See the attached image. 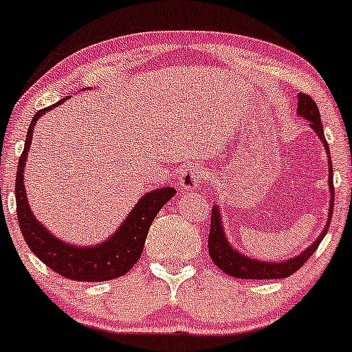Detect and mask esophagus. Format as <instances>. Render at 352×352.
Wrapping results in <instances>:
<instances>
[{"mask_svg": "<svg viewBox=\"0 0 352 352\" xmlns=\"http://www.w3.org/2000/svg\"><path fill=\"white\" fill-rule=\"evenodd\" d=\"M203 176V169L198 164H188L184 166L183 171H181V177H179V184L184 191H191L201 183Z\"/></svg>", "mask_w": 352, "mask_h": 352, "instance_id": "esophagus-1", "label": "esophagus"}]
</instances>
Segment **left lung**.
Here are the masks:
<instances>
[{
	"label": "left lung",
	"mask_w": 352,
	"mask_h": 352,
	"mask_svg": "<svg viewBox=\"0 0 352 352\" xmlns=\"http://www.w3.org/2000/svg\"><path fill=\"white\" fill-rule=\"evenodd\" d=\"M298 115L310 122L309 125L315 130L318 139L322 140L325 152L331 154V152H329V144L324 135V129H322L318 107L315 104V101L311 100L309 95H305V93H300L298 95ZM329 190H331V203H329L327 226L324 227L322 234L315 239L314 244L309 245V249H305L302 254L292 257V259L281 261V263H266V261H257V259H252V257L244 256L242 252L235 251L226 237V230H223L222 227V217H220L219 206L213 205L212 219H210V235H208L210 257H212L213 263H215L223 273H227L229 276H234V278H241V280H280V278L292 276V274L295 273V271H298L300 267L309 261V257L314 254L315 249L318 248L320 241L324 239V235L327 234L329 223H331L332 210H334V181H332L331 157H329Z\"/></svg>",
	"instance_id": "1"
}]
</instances>
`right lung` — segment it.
<instances>
[{"label": "right lung", "mask_w": 352, "mask_h": 352, "mask_svg": "<svg viewBox=\"0 0 352 352\" xmlns=\"http://www.w3.org/2000/svg\"><path fill=\"white\" fill-rule=\"evenodd\" d=\"M64 101H66V98L54 103L52 107L37 111L32 118L30 126H28L25 149L21 152L20 161H18L16 184H14L18 223H20V230L30 251L57 274L67 278V280L88 281V283L89 281H110L123 276L139 261L152 220L155 219L159 210L164 206V203H168L175 197L176 190L173 186H166L144 195L139 203L133 206L132 212L129 213V217L123 220L118 230L98 245L76 248V245L63 242L56 235L50 234L32 213L27 193H25L23 171L37 120L43 113H47Z\"/></svg>", "instance_id": "right-lung-1"}]
</instances>
